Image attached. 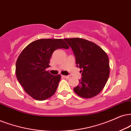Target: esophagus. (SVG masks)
Masks as SVG:
<instances>
[{"mask_svg":"<svg viewBox=\"0 0 131 131\" xmlns=\"http://www.w3.org/2000/svg\"><path fill=\"white\" fill-rule=\"evenodd\" d=\"M62 77L63 78H65V79H68L70 78V76L69 75H62Z\"/></svg>","mask_w":131,"mask_h":131,"instance_id":"34e87169","label":"esophagus"}]
</instances>
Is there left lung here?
Segmentation results:
<instances>
[{"label": "left lung", "instance_id": "1", "mask_svg": "<svg viewBox=\"0 0 131 131\" xmlns=\"http://www.w3.org/2000/svg\"><path fill=\"white\" fill-rule=\"evenodd\" d=\"M75 57L77 67L82 69V80L74 88L75 93L84 99L98 95L105 87L110 72L108 56L94 42L81 38L64 39Z\"/></svg>", "mask_w": 131, "mask_h": 131}]
</instances>
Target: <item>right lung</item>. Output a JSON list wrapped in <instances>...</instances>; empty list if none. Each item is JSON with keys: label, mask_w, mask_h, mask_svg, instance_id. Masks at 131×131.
<instances>
[{"label": "right lung", "mask_w": 131, "mask_h": 131, "mask_svg": "<svg viewBox=\"0 0 131 131\" xmlns=\"http://www.w3.org/2000/svg\"><path fill=\"white\" fill-rule=\"evenodd\" d=\"M69 48L62 39H42L30 43L23 49L16 61V74L25 91L32 98L42 101L54 95L61 75H52L46 69L50 67L54 51Z\"/></svg>", "instance_id": "add662e5"}]
</instances>
